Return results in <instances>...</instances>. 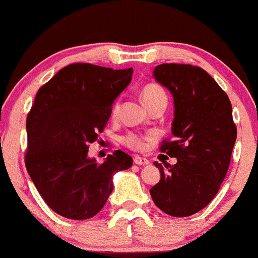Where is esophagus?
<instances>
[{"mask_svg": "<svg viewBox=\"0 0 258 258\" xmlns=\"http://www.w3.org/2000/svg\"><path fill=\"white\" fill-rule=\"evenodd\" d=\"M134 163L136 164H139V166H144V164H148L149 161L147 158H144V157H141V156H134Z\"/></svg>", "mask_w": 258, "mask_h": 258, "instance_id": "1", "label": "esophagus"}]
</instances>
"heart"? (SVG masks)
Instances as JSON below:
<instances>
[{
  "label": "heart",
  "instance_id": "1",
  "mask_svg": "<svg viewBox=\"0 0 258 258\" xmlns=\"http://www.w3.org/2000/svg\"><path fill=\"white\" fill-rule=\"evenodd\" d=\"M142 99H143L144 104L152 109V107L157 106V105H166L167 106L168 97L166 91L162 86H159L158 83H147L143 88H142ZM120 99H117L114 102L111 109V115L112 116H117L120 111ZM152 139L151 136H143V134L134 133V132H129L125 136L121 137V143L125 147H127L129 149H133V151H143L147 146V142Z\"/></svg>",
  "mask_w": 258,
  "mask_h": 258
}]
</instances>
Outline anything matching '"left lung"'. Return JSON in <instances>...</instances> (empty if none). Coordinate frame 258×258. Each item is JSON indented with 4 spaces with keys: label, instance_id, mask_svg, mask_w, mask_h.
<instances>
[{
    "label": "left lung",
    "instance_id": "left-lung-1",
    "mask_svg": "<svg viewBox=\"0 0 258 258\" xmlns=\"http://www.w3.org/2000/svg\"><path fill=\"white\" fill-rule=\"evenodd\" d=\"M154 77L175 100L172 137L159 151L177 163L154 162L161 180L149 190L153 203L171 217H190L204 209L219 191L229 168L237 126L229 97L198 66L163 63Z\"/></svg>",
    "mask_w": 258,
    "mask_h": 258
}]
</instances>
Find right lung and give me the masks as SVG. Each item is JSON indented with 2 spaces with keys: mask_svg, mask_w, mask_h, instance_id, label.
<instances>
[{
  "mask_svg": "<svg viewBox=\"0 0 258 258\" xmlns=\"http://www.w3.org/2000/svg\"><path fill=\"white\" fill-rule=\"evenodd\" d=\"M133 68L91 63L62 68L36 92L26 117L25 166L53 212L68 219L92 218L112 191V175L133 163L115 151L104 163L87 157L111 115L114 100L129 85Z\"/></svg>",
  "mask_w": 258,
  "mask_h": 258,
  "instance_id": "right-lung-1",
  "label": "right lung"
}]
</instances>
